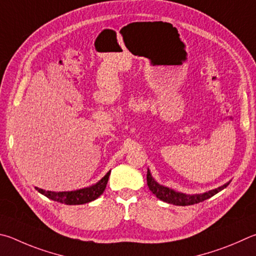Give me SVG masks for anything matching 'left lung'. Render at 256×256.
I'll list each match as a JSON object with an SVG mask.
<instances>
[{
  "mask_svg": "<svg viewBox=\"0 0 256 256\" xmlns=\"http://www.w3.org/2000/svg\"><path fill=\"white\" fill-rule=\"evenodd\" d=\"M146 181H148V189H150L158 198L166 202L172 204V205H176V206H188V205H194V204L202 202L204 200H206V199L212 197L214 194L220 192V190L226 188L227 186L230 184V182H227L220 188L209 190V192H204V194H186L176 192L172 189H169L166 187H164V186L159 184L154 179L152 178V176L148 170V174H146Z\"/></svg>",
  "mask_w": 256,
  "mask_h": 256,
  "instance_id": "1",
  "label": "left lung"
}]
</instances>
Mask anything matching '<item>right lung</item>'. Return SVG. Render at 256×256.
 Returning a JSON list of instances; mask_svg holds the SVG:
<instances>
[{
    "instance_id": "add662e5",
    "label": "right lung",
    "mask_w": 256,
    "mask_h": 256,
    "mask_svg": "<svg viewBox=\"0 0 256 256\" xmlns=\"http://www.w3.org/2000/svg\"><path fill=\"white\" fill-rule=\"evenodd\" d=\"M110 171H108L103 178H102L96 184L92 186V187L84 188L80 190H75V192H46L44 189L36 188L40 194H44L46 197L52 199L54 202L66 204V205H82V204L90 202L98 198L104 192L108 184V176Z\"/></svg>"
}]
</instances>
